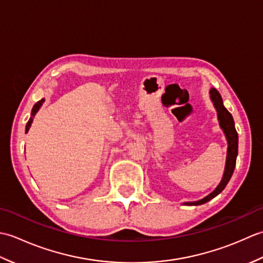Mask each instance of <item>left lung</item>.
I'll return each mask as SVG.
<instances>
[{
    "label": "left lung",
    "instance_id": "obj_1",
    "mask_svg": "<svg viewBox=\"0 0 263 263\" xmlns=\"http://www.w3.org/2000/svg\"><path fill=\"white\" fill-rule=\"evenodd\" d=\"M209 93H210L211 102L214 103V106L217 110V116H218V121H219V125L225 133V137L227 139V143H228L225 172H224V175H222L220 183L218 184V186L214 190V191L199 201H193V202L183 203L186 205L203 204L205 202H208L209 200L217 197V195L226 187L227 183L230 182L231 177L234 173V168H235V165H236V157H237V152H238V136H237V132L235 128V124H234L233 116L230 111L225 108L224 104H222V99H221L220 93L217 91V89L211 88Z\"/></svg>",
    "mask_w": 263,
    "mask_h": 263
}]
</instances>
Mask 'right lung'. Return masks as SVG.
<instances>
[{
  "mask_svg": "<svg viewBox=\"0 0 263 263\" xmlns=\"http://www.w3.org/2000/svg\"><path fill=\"white\" fill-rule=\"evenodd\" d=\"M44 100L45 99H41L39 100V102H37L35 105H33V107H32V109H31V115H30V119H29V121L27 122V125H26V133L29 131V127H30V125H31V123H32V120H33V117H35V115H36V113L38 111V109L41 108V106L43 105V103H44Z\"/></svg>",
  "mask_w": 263,
  "mask_h": 263,
  "instance_id": "right-lung-1",
  "label": "right lung"
}]
</instances>
